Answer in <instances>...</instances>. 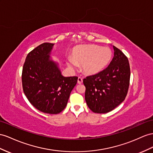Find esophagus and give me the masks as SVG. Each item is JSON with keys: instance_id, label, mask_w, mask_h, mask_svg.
<instances>
[{"instance_id": "esophagus-1", "label": "esophagus", "mask_w": 153, "mask_h": 153, "mask_svg": "<svg viewBox=\"0 0 153 153\" xmlns=\"http://www.w3.org/2000/svg\"><path fill=\"white\" fill-rule=\"evenodd\" d=\"M77 83H79V84H81L82 83H83V79H82V78H81V77H78V79H77Z\"/></svg>"}]
</instances>
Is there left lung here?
<instances>
[{
    "instance_id": "obj_1",
    "label": "left lung",
    "mask_w": 153,
    "mask_h": 153,
    "mask_svg": "<svg viewBox=\"0 0 153 153\" xmlns=\"http://www.w3.org/2000/svg\"><path fill=\"white\" fill-rule=\"evenodd\" d=\"M54 44L45 42L27 55L22 72V88L33 106L44 113L57 114L67 105L77 77H64L57 62L51 59Z\"/></svg>"
}]
</instances>
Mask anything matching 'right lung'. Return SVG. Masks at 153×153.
Here are the masks:
<instances>
[{
  "instance_id": "right-lung-1",
  "label": "right lung",
  "mask_w": 153,
  "mask_h": 153,
  "mask_svg": "<svg viewBox=\"0 0 153 153\" xmlns=\"http://www.w3.org/2000/svg\"><path fill=\"white\" fill-rule=\"evenodd\" d=\"M114 57L107 68L101 70L109 50L101 54L95 64L94 74L83 79L85 101L95 113H107L118 106L127 94L130 81V66L127 57L114 46Z\"/></svg>"
}]
</instances>
